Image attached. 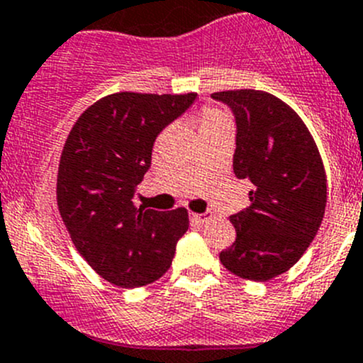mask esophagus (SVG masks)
<instances>
[{"label": "esophagus", "mask_w": 363, "mask_h": 363, "mask_svg": "<svg viewBox=\"0 0 363 363\" xmlns=\"http://www.w3.org/2000/svg\"><path fill=\"white\" fill-rule=\"evenodd\" d=\"M190 218H192L194 222H197V224H203V222H206L208 218H211V211H204V213H192L190 215Z\"/></svg>", "instance_id": "esophagus-1"}]
</instances>
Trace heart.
I'll use <instances>...</instances> for the list:
<instances>
[{"label": "heart", "instance_id": "b5f03b06", "mask_svg": "<svg viewBox=\"0 0 363 363\" xmlns=\"http://www.w3.org/2000/svg\"><path fill=\"white\" fill-rule=\"evenodd\" d=\"M224 125H231L229 116L224 111L215 109V107H204L199 116V135L203 138L204 134L217 130V128L224 127Z\"/></svg>", "mask_w": 363, "mask_h": 363}]
</instances>
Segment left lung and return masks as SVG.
Returning <instances> with one entry per match:
<instances>
[{"instance_id":"1","label":"left lung","mask_w":363,"mask_h":363,"mask_svg":"<svg viewBox=\"0 0 363 363\" xmlns=\"http://www.w3.org/2000/svg\"><path fill=\"white\" fill-rule=\"evenodd\" d=\"M235 114L233 169L247 180L250 206L231 215L236 240L220 252L231 274L264 282L288 272L314 240L326 206L318 146L298 114L270 93L218 91Z\"/></svg>"}]
</instances>
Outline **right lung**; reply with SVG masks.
<instances>
[{
	"instance_id": "obj_1",
	"label": "right lung",
	"mask_w": 363,
	"mask_h": 363,
	"mask_svg": "<svg viewBox=\"0 0 363 363\" xmlns=\"http://www.w3.org/2000/svg\"><path fill=\"white\" fill-rule=\"evenodd\" d=\"M196 96L113 93L89 106L65 141L60 215L79 254L111 284L139 288L162 277L189 229L185 208L145 210L132 199L152 166L157 135Z\"/></svg>"
}]
</instances>
